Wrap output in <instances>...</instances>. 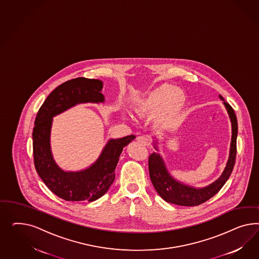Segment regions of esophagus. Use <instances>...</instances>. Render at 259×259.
<instances>
[{"label":"esophagus","instance_id":"1","mask_svg":"<svg viewBox=\"0 0 259 259\" xmlns=\"http://www.w3.org/2000/svg\"><path fill=\"white\" fill-rule=\"evenodd\" d=\"M137 141H139L141 144H143L144 146H149L150 145V137L146 135H141L137 138Z\"/></svg>","mask_w":259,"mask_h":259}]
</instances>
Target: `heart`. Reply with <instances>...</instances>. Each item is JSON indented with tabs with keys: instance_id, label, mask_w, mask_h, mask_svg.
<instances>
[{
	"instance_id": "b5f03b06",
	"label": "heart",
	"mask_w": 259,
	"mask_h": 259,
	"mask_svg": "<svg viewBox=\"0 0 259 259\" xmlns=\"http://www.w3.org/2000/svg\"><path fill=\"white\" fill-rule=\"evenodd\" d=\"M185 105V96L181 89L163 83L136 103V113L146 116L157 111L156 121L166 125L177 118Z\"/></svg>"
}]
</instances>
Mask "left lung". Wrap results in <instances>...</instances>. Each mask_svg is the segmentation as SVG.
<instances>
[{
	"label": "left lung",
	"mask_w": 259,
	"mask_h": 259,
	"mask_svg": "<svg viewBox=\"0 0 259 259\" xmlns=\"http://www.w3.org/2000/svg\"><path fill=\"white\" fill-rule=\"evenodd\" d=\"M220 98L227 109L229 117L232 122V141L230 155L228 158L227 164L220 176L212 184L203 188L190 187L180 181H176L169 174L165 166L163 158L157 153L151 154L149 157L150 179L156 189L157 194L161 196L165 201L169 203L177 204L181 206H197L210 199L220 192V189L226 183L230 175L234 169L236 156V138H237V119L235 111L232 106L223 100L220 95ZM155 148L157 151L155 144Z\"/></svg>",
	"instance_id": "1"
}]
</instances>
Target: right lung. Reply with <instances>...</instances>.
<instances>
[{"label": "right lung", "mask_w": 259, "mask_h": 259, "mask_svg": "<svg viewBox=\"0 0 259 259\" xmlns=\"http://www.w3.org/2000/svg\"><path fill=\"white\" fill-rule=\"evenodd\" d=\"M102 80L73 78L54 89L40 106L33 129L34 164L41 181L56 196L67 201H95L103 196L115 180V169L134 135L109 140L101 156L84 170L65 172L54 160L50 149L53 117L78 103L104 102Z\"/></svg>", "instance_id": "obj_1"}]
</instances>
